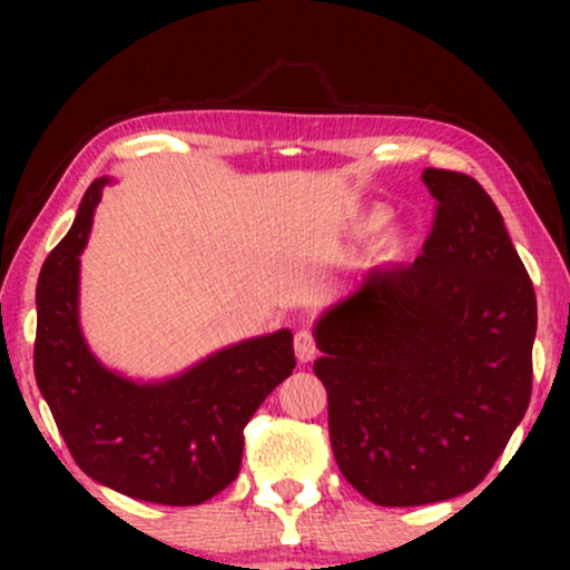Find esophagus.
Returning <instances> with one entry per match:
<instances>
[{
    "label": "esophagus",
    "instance_id": "34e87169",
    "mask_svg": "<svg viewBox=\"0 0 570 570\" xmlns=\"http://www.w3.org/2000/svg\"><path fill=\"white\" fill-rule=\"evenodd\" d=\"M314 355H316L314 332L311 330L295 332V357H298L301 363H308V361H314Z\"/></svg>",
    "mask_w": 570,
    "mask_h": 570
}]
</instances>
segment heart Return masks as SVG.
<instances>
[{
    "label": "heart",
    "instance_id": "heart-1",
    "mask_svg": "<svg viewBox=\"0 0 570 570\" xmlns=\"http://www.w3.org/2000/svg\"><path fill=\"white\" fill-rule=\"evenodd\" d=\"M386 220H389L386 213H371L368 217H365L363 225H365V228H368V230H379V228H384Z\"/></svg>",
    "mask_w": 570,
    "mask_h": 570
}]
</instances>
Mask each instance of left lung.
Here are the masks:
<instances>
[{
  "instance_id": "1",
  "label": "left lung",
  "mask_w": 570,
  "mask_h": 570,
  "mask_svg": "<svg viewBox=\"0 0 570 570\" xmlns=\"http://www.w3.org/2000/svg\"><path fill=\"white\" fill-rule=\"evenodd\" d=\"M423 254L373 267L314 326L340 472L376 505L478 488L532 396L537 298L503 217L472 176L425 168Z\"/></svg>"
}]
</instances>
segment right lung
<instances>
[{
	"label": "right lung",
	"mask_w": 570,
	"mask_h": 570,
	"mask_svg": "<svg viewBox=\"0 0 570 570\" xmlns=\"http://www.w3.org/2000/svg\"><path fill=\"white\" fill-rule=\"evenodd\" d=\"M108 181L90 184L72 228L38 277V389L88 478L137 501L205 503L238 478L246 423L293 373V334L244 340L155 384L108 371L90 353L77 311L80 254Z\"/></svg>",
	"instance_id": "1"
}]
</instances>
